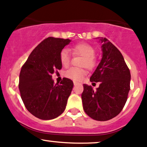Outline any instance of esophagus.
<instances>
[{"mask_svg": "<svg viewBox=\"0 0 147 147\" xmlns=\"http://www.w3.org/2000/svg\"><path fill=\"white\" fill-rule=\"evenodd\" d=\"M73 83H74V85H75V86H76V85L79 84V82H75V81H74V82H73Z\"/></svg>", "mask_w": 147, "mask_h": 147, "instance_id": "obj_1", "label": "esophagus"}]
</instances>
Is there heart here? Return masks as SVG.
<instances>
[{"instance_id": "obj_1", "label": "heart", "mask_w": 147, "mask_h": 147, "mask_svg": "<svg viewBox=\"0 0 147 147\" xmlns=\"http://www.w3.org/2000/svg\"><path fill=\"white\" fill-rule=\"evenodd\" d=\"M74 54L83 56L81 65L88 70H93L97 65V59L95 56L96 50L87 43H79L72 48ZM60 61L63 65L67 67L70 63V56L67 49H63L60 53ZM86 71L81 67H71L65 72V77L75 81H80L86 75Z\"/></svg>"}]
</instances>
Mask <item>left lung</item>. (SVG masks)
<instances>
[{
  "label": "left lung",
  "mask_w": 147,
  "mask_h": 147,
  "mask_svg": "<svg viewBox=\"0 0 147 147\" xmlns=\"http://www.w3.org/2000/svg\"><path fill=\"white\" fill-rule=\"evenodd\" d=\"M102 56L90 77L91 82H100L96 90L84 84L82 94L84 112L94 120L105 121L121 112L130 91V72L120 51L105 38H98Z\"/></svg>",
  "instance_id": "left-lung-1"
}]
</instances>
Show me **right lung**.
<instances>
[{
    "label": "right lung",
    "mask_w": 147,
    "mask_h": 147,
    "mask_svg": "<svg viewBox=\"0 0 147 147\" xmlns=\"http://www.w3.org/2000/svg\"><path fill=\"white\" fill-rule=\"evenodd\" d=\"M71 42L69 39L49 37L30 53L19 75V88L26 108L37 118L50 120L65 110L73 88L70 79L54 84L52 75L61 70L60 53Z\"/></svg>",
    "instance_id": "1"
}]
</instances>
